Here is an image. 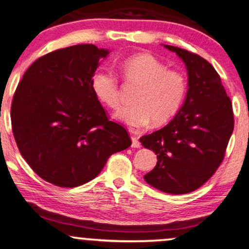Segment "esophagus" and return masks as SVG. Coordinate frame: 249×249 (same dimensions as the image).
I'll use <instances>...</instances> for the list:
<instances>
[{
    "label": "esophagus",
    "mask_w": 249,
    "mask_h": 249,
    "mask_svg": "<svg viewBox=\"0 0 249 249\" xmlns=\"http://www.w3.org/2000/svg\"><path fill=\"white\" fill-rule=\"evenodd\" d=\"M132 147H134V148H139L142 146L141 145V142L138 141V138H137V137H134V136H132Z\"/></svg>",
    "instance_id": "esophagus-1"
}]
</instances>
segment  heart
I'll use <instances>...</instances> for the list:
<instances>
[{
  "label": "heart",
  "instance_id": "obj_1",
  "mask_svg": "<svg viewBox=\"0 0 249 249\" xmlns=\"http://www.w3.org/2000/svg\"><path fill=\"white\" fill-rule=\"evenodd\" d=\"M123 76L127 82L141 87L133 98L132 107H123L116 118L130 127L141 128L152 121L153 125H164L174 118L185 101L187 82L180 71L168 70L156 57L141 53L125 59ZM91 88L97 98L107 107L121 105L118 79L107 68L93 73Z\"/></svg>",
  "mask_w": 249,
  "mask_h": 249
}]
</instances>
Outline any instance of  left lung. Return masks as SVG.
I'll use <instances>...</instances> for the list:
<instances>
[{
    "label": "left lung",
    "instance_id": "left-lung-1",
    "mask_svg": "<svg viewBox=\"0 0 249 249\" xmlns=\"http://www.w3.org/2000/svg\"><path fill=\"white\" fill-rule=\"evenodd\" d=\"M164 47L186 65L188 89L172 121L139 139L158 159L144 179L161 192L185 194L202 186L222 162L234 128L233 108L220 76L206 59L172 45Z\"/></svg>",
    "mask_w": 249,
    "mask_h": 249
}]
</instances>
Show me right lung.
<instances>
[{
	"label": "right lung",
	"instance_id": "obj_1",
	"mask_svg": "<svg viewBox=\"0 0 249 249\" xmlns=\"http://www.w3.org/2000/svg\"><path fill=\"white\" fill-rule=\"evenodd\" d=\"M107 49L78 44L47 53L25 71L11 104L22 157L37 176L59 187L96 178L108 157L131 146L127 131L108 121L91 79Z\"/></svg>",
	"mask_w": 249,
	"mask_h": 249
}]
</instances>
